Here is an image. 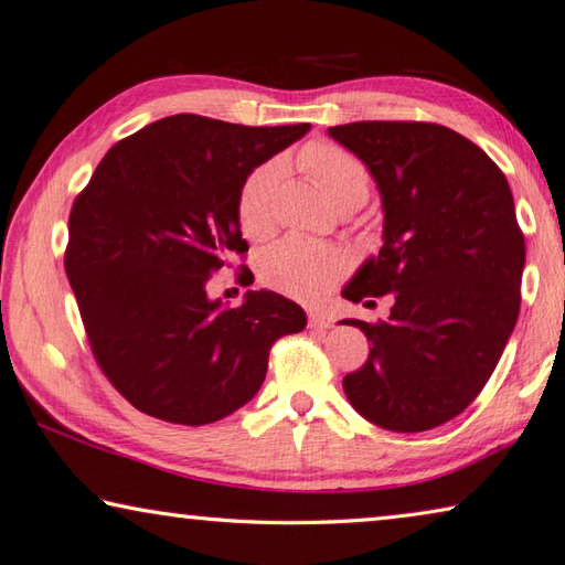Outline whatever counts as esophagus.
<instances>
[{"instance_id":"esophagus-1","label":"esophagus","mask_w":565,"mask_h":565,"mask_svg":"<svg viewBox=\"0 0 565 565\" xmlns=\"http://www.w3.org/2000/svg\"><path fill=\"white\" fill-rule=\"evenodd\" d=\"M330 326H332V320L326 313H318V310H313V313H308V328L328 330Z\"/></svg>"}]
</instances>
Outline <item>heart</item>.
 I'll use <instances>...</instances> for the list:
<instances>
[{
    "mask_svg": "<svg viewBox=\"0 0 565 565\" xmlns=\"http://www.w3.org/2000/svg\"><path fill=\"white\" fill-rule=\"evenodd\" d=\"M296 167L322 189L334 206H362L369 194L366 164L332 142H308L296 154ZM284 179V162L269 160L252 170L239 186L237 218L247 237H262L274 225V201ZM344 271L340 249L310 243L303 237H284L259 259V276L269 289L296 301L316 303Z\"/></svg>",
    "mask_w": 565,
    "mask_h": 565,
    "instance_id": "1",
    "label": "heart"
}]
</instances>
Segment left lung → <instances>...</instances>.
Returning <instances> with one entry per match:
<instances>
[{"label":"left lung","mask_w":565,"mask_h":565,"mask_svg":"<svg viewBox=\"0 0 565 565\" xmlns=\"http://www.w3.org/2000/svg\"><path fill=\"white\" fill-rule=\"evenodd\" d=\"M374 177L383 247L342 296L393 294L388 320H344L371 342L342 388L383 429L425 431L463 413L488 383L520 316L524 235L505 174L437 124L328 128Z\"/></svg>","instance_id":"obj_1"}]
</instances>
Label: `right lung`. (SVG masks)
Wrapping results in <instances>:
<instances>
[{
  "label": "right lung",
  "instance_id": "obj_1",
  "mask_svg": "<svg viewBox=\"0 0 565 565\" xmlns=\"http://www.w3.org/2000/svg\"><path fill=\"white\" fill-rule=\"evenodd\" d=\"M308 130L167 116L116 142L77 196L67 279L102 371L140 413L191 427L227 417L255 398L271 344L306 328L281 294L231 308L206 284L247 252L239 186Z\"/></svg>",
  "mask_w": 565,
  "mask_h": 565
}]
</instances>
